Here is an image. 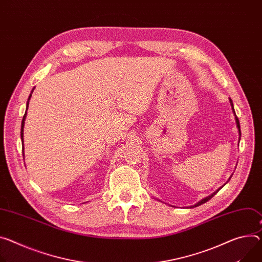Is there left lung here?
Returning <instances> with one entry per match:
<instances>
[{
    "label": "left lung",
    "instance_id": "left-lung-1",
    "mask_svg": "<svg viewBox=\"0 0 262 262\" xmlns=\"http://www.w3.org/2000/svg\"><path fill=\"white\" fill-rule=\"evenodd\" d=\"M230 103H231V105H232V110H233V113H234V115H235V120H236V125H237V127H238V132H239V138H241V136H242V132H241V124H239V120H238V118H237V116H236V114H235V111H234V107H233V102H232V100L230 99ZM219 191V190H217ZM216 191V192H217ZM216 192H214L213 194H211L210 196H208V198H206V199H204V200H202L201 202H199L196 205H194L193 207H198V206H200V205H203L204 203H206V202H208L209 200H211L214 195L216 194Z\"/></svg>",
    "mask_w": 262,
    "mask_h": 262
}]
</instances>
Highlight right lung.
<instances>
[{
  "label": "right lung",
  "instance_id": "right-lung-1",
  "mask_svg": "<svg viewBox=\"0 0 262 262\" xmlns=\"http://www.w3.org/2000/svg\"><path fill=\"white\" fill-rule=\"evenodd\" d=\"M33 90H34V89H33ZM33 90L31 91V94H32ZM31 94H30V96H29L28 101H27V107H26L25 115H24V117H23V120H21V127H20V138H21V142H24V140H23V135H24V124H25V119H26V115H27V110H28V105H29V100H30V98H31ZM23 149H24V147H23ZM23 151H24V150H23Z\"/></svg>",
  "mask_w": 262,
  "mask_h": 262
}]
</instances>
